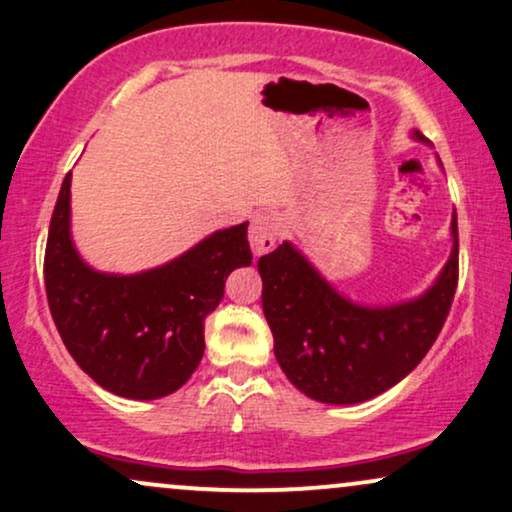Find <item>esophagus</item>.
I'll list each match as a JSON object with an SVG mask.
<instances>
[{"label": "esophagus", "mask_w": 512, "mask_h": 512, "mask_svg": "<svg viewBox=\"0 0 512 512\" xmlns=\"http://www.w3.org/2000/svg\"><path fill=\"white\" fill-rule=\"evenodd\" d=\"M283 222L276 212H260V215L252 217L248 241L255 255H264V252L276 248V238L281 236Z\"/></svg>", "instance_id": "obj_1"}]
</instances>
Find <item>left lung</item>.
<instances>
[{"mask_svg":"<svg viewBox=\"0 0 512 512\" xmlns=\"http://www.w3.org/2000/svg\"><path fill=\"white\" fill-rule=\"evenodd\" d=\"M411 137L428 144L420 132ZM451 238V255L435 283L394 304L349 300L290 241L260 257L262 309L290 383L321 404H361L404 380L437 340L454 302L456 215Z\"/></svg>","mask_w":512,"mask_h":512,"instance_id":"8db88e82","label":"left lung"}]
</instances>
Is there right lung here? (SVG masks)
Listing matches in <instances>:
<instances>
[{"label": "right lung", "instance_id": "1", "mask_svg": "<svg viewBox=\"0 0 512 512\" xmlns=\"http://www.w3.org/2000/svg\"><path fill=\"white\" fill-rule=\"evenodd\" d=\"M70 177L51 215L44 283L70 357L96 385L125 399L177 392L205 352V316L226 276L250 267L248 222L219 229L160 267L106 274L82 260L70 234Z\"/></svg>", "mask_w": 512, "mask_h": 512}]
</instances>
